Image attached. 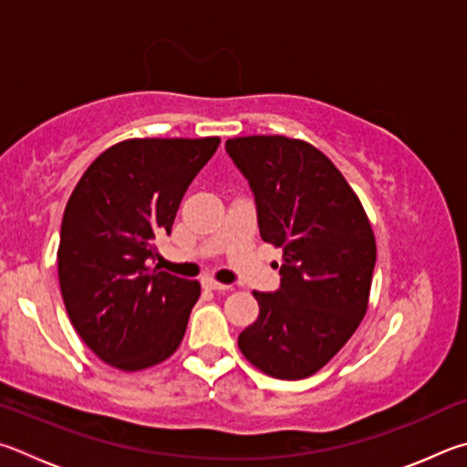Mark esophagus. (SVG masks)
Returning <instances> with one entry per match:
<instances>
[{"label": "esophagus", "mask_w": 467, "mask_h": 467, "mask_svg": "<svg viewBox=\"0 0 467 467\" xmlns=\"http://www.w3.org/2000/svg\"><path fill=\"white\" fill-rule=\"evenodd\" d=\"M202 287H204V289H211V291H227L229 285L219 283V281L213 279V276H204V279H202Z\"/></svg>", "instance_id": "esophagus-1"}]
</instances>
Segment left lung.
I'll list each match as a JSON object with an SVG mask.
<instances>
[{
	"instance_id": "obj_1",
	"label": "left lung",
	"mask_w": 467,
	"mask_h": 467,
	"mask_svg": "<svg viewBox=\"0 0 467 467\" xmlns=\"http://www.w3.org/2000/svg\"><path fill=\"white\" fill-rule=\"evenodd\" d=\"M225 150L254 192L260 238L283 248L281 287L254 291L260 314L240 334L248 361L304 379L347 345L369 306L375 235L338 168L301 139L250 135Z\"/></svg>"
}]
</instances>
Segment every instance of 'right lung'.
I'll list each match as a JSON object with an SVG mask.
<instances>
[{"mask_svg": "<svg viewBox=\"0 0 467 467\" xmlns=\"http://www.w3.org/2000/svg\"><path fill=\"white\" fill-rule=\"evenodd\" d=\"M219 141L127 139L98 155L69 196L57 250L65 309L81 340L120 371L166 361L184 338L201 285L150 260Z\"/></svg>", "mask_w": 467, "mask_h": 467, "instance_id": "obj_1", "label": "right lung"}]
</instances>
